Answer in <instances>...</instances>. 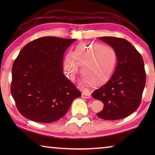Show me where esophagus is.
I'll return each mask as SVG.
<instances>
[{"label":"esophagus","mask_w":155,"mask_h":155,"mask_svg":"<svg viewBox=\"0 0 155 155\" xmlns=\"http://www.w3.org/2000/svg\"><path fill=\"white\" fill-rule=\"evenodd\" d=\"M82 97L83 98H90L91 97V95L89 93H82Z\"/></svg>","instance_id":"esophagus-1"}]
</instances>
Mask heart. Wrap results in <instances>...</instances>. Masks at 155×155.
I'll return each instance as SVG.
<instances>
[{"mask_svg":"<svg viewBox=\"0 0 155 155\" xmlns=\"http://www.w3.org/2000/svg\"><path fill=\"white\" fill-rule=\"evenodd\" d=\"M117 63V52L111 46L82 42L72 53L69 52L66 56L64 69L69 79L74 81L79 71V65L82 66L81 72L84 74L82 84L100 85L110 79Z\"/></svg>","mask_w":155,"mask_h":155,"instance_id":"obj_1","label":"heart"}]
</instances>
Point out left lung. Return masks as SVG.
I'll return each instance as SVG.
<instances>
[{"label":"left lung","instance_id":"obj_1","mask_svg":"<svg viewBox=\"0 0 155 155\" xmlns=\"http://www.w3.org/2000/svg\"><path fill=\"white\" fill-rule=\"evenodd\" d=\"M116 49L118 63L114 74L107 83L92 93L104 104L97 114L104 120H118L133 113L140 104L146 83V73L142 56L125 39L113 37H100Z\"/></svg>","mask_w":155,"mask_h":155}]
</instances>
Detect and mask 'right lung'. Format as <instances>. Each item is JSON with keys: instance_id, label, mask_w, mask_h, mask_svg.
<instances>
[{"instance_id": "add662e5", "label": "right lung", "mask_w": 155, "mask_h": 155, "mask_svg": "<svg viewBox=\"0 0 155 155\" xmlns=\"http://www.w3.org/2000/svg\"><path fill=\"white\" fill-rule=\"evenodd\" d=\"M76 39L44 37L22 48L13 63L11 92L19 113L29 120L60 119L81 96L63 74V56Z\"/></svg>"}]
</instances>
